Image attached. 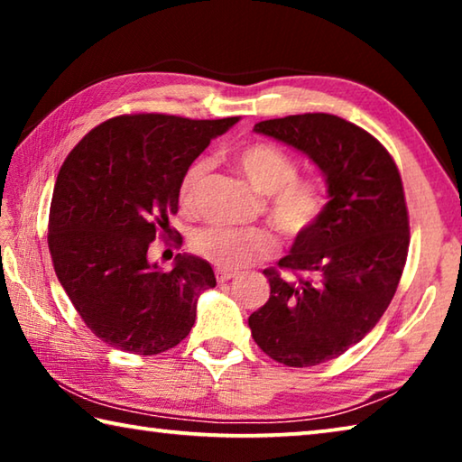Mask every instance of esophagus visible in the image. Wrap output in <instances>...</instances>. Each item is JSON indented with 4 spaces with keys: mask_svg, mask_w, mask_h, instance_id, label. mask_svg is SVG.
Listing matches in <instances>:
<instances>
[{
    "mask_svg": "<svg viewBox=\"0 0 462 462\" xmlns=\"http://www.w3.org/2000/svg\"><path fill=\"white\" fill-rule=\"evenodd\" d=\"M236 275H238V273L232 271V269H224V267H217V269H216L217 283H226V281H230V279H234Z\"/></svg>",
    "mask_w": 462,
    "mask_h": 462,
    "instance_id": "esophagus-1",
    "label": "esophagus"
}]
</instances>
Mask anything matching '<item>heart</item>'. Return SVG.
Masks as SVG:
<instances>
[{
  "mask_svg": "<svg viewBox=\"0 0 462 462\" xmlns=\"http://www.w3.org/2000/svg\"><path fill=\"white\" fill-rule=\"evenodd\" d=\"M236 167L261 193H267V214L287 240H300L316 228L326 212V189L316 177L297 175L291 152L273 143H250L234 156ZM208 171L206 161H195L179 181V203L191 208ZM195 253L224 269H238L267 259L277 248L273 232L261 226H203L191 234Z\"/></svg>",
  "mask_w": 462,
  "mask_h": 462,
  "instance_id": "obj_1",
  "label": "heart"
}]
</instances>
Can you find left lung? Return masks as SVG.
I'll use <instances>...</instances> for the list:
<instances>
[{"instance_id": "obj_1", "label": "left lung", "mask_w": 462, "mask_h": 462, "mask_svg": "<svg viewBox=\"0 0 462 462\" xmlns=\"http://www.w3.org/2000/svg\"><path fill=\"white\" fill-rule=\"evenodd\" d=\"M254 132L306 152L326 175L322 220L263 271L269 301L248 318L273 361L314 366L361 342L393 300L410 248L402 175L377 138L338 116H285Z\"/></svg>"}]
</instances>
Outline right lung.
Instances as JSON below:
<instances>
[{"label": "right lung", "instance_id": "right-lung-1", "mask_svg": "<svg viewBox=\"0 0 462 462\" xmlns=\"http://www.w3.org/2000/svg\"><path fill=\"white\" fill-rule=\"evenodd\" d=\"M238 120L116 116L62 162L49 214L54 273L85 326L109 346L151 356L191 332L199 293L216 287L212 267L177 254L165 273L146 253L171 234L187 167Z\"/></svg>", "mask_w": 462, "mask_h": 462}]
</instances>
